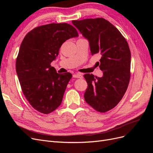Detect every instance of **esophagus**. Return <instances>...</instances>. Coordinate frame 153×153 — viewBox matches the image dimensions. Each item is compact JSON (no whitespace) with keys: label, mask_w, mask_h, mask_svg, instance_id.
I'll return each instance as SVG.
<instances>
[{"label":"esophagus","mask_w":153,"mask_h":153,"mask_svg":"<svg viewBox=\"0 0 153 153\" xmlns=\"http://www.w3.org/2000/svg\"><path fill=\"white\" fill-rule=\"evenodd\" d=\"M74 78H83V75L82 73H76L74 74L73 75Z\"/></svg>","instance_id":"obj_1"}]
</instances>
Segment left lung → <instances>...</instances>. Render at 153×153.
Here are the masks:
<instances>
[{"mask_svg": "<svg viewBox=\"0 0 153 153\" xmlns=\"http://www.w3.org/2000/svg\"><path fill=\"white\" fill-rule=\"evenodd\" d=\"M73 24L89 41L92 55H101L97 62L102 77L84 75L88 87L86 102L100 112L114 108L123 98L130 79L131 52L127 41L119 30L103 18L73 20Z\"/></svg>", "mask_w": 153, "mask_h": 153, "instance_id": "left-lung-1", "label": "left lung"}]
</instances>
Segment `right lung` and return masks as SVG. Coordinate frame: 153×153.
<instances>
[{"instance_id":"1","label":"right lung","mask_w":153,"mask_h":153,"mask_svg":"<svg viewBox=\"0 0 153 153\" xmlns=\"http://www.w3.org/2000/svg\"><path fill=\"white\" fill-rule=\"evenodd\" d=\"M78 36L70 24H50L32 29L23 39L16 61V71L23 93L35 110L48 114L61 104L72 77L57 73L50 65L63 43Z\"/></svg>"}]
</instances>
